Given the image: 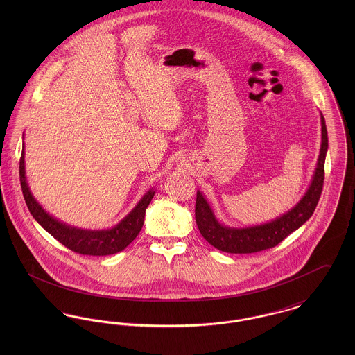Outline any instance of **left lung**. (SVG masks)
Instances as JSON below:
<instances>
[{
    "mask_svg": "<svg viewBox=\"0 0 355 355\" xmlns=\"http://www.w3.org/2000/svg\"><path fill=\"white\" fill-rule=\"evenodd\" d=\"M322 142L317 168L313 181L302 200L293 209L271 222L250 227H229L216 218L213 209L197 191L196 222L203 238L216 249L225 253L248 254L262 252L277 246L288 234L301 227L309 220L320 201L324 180V158L329 146L324 119L321 114Z\"/></svg>",
    "mask_w": 355,
    "mask_h": 355,
    "instance_id": "1",
    "label": "left lung"
}]
</instances>
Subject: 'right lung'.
Returning a JSON list of instances; mask_svg holds the SVG:
<instances>
[{
	"instance_id": "1",
	"label": "right lung",
	"mask_w": 355,
	"mask_h": 355,
	"mask_svg": "<svg viewBox=\"0 0 355 355\" xmlns=\"http://www.w3.org/2000/svg\"><path fill=\"white\" fill-rule=\"evenodd\" d=\"M19 181L25 202L28 205V209L33 216L34 220L64 246H67L74 253L83 255H110L122 252L129 243L133 242V239L141 232L145 220L146 207L149 206L155 193L150 189L139 200V202L135 205V209L114 227L107 230H85L69 226L61 220H55L35 201L25 177L24 149L19 159Z\"/></svg>"
}]
</instances>
